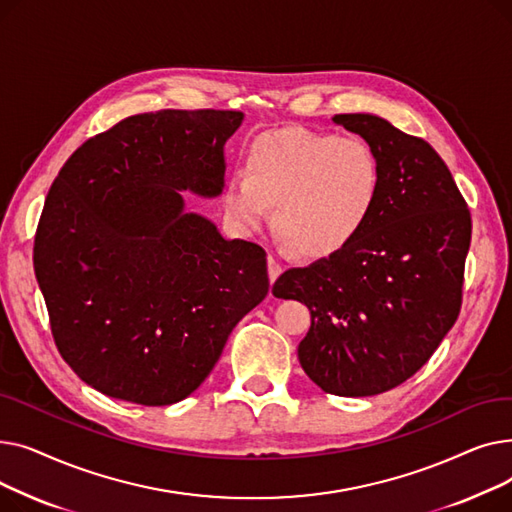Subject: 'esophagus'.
<instances>
[{"label": "esophagus", "mask_w": 512, "mask_h": 512, "mask_svg": "<svg viewBox=\"0 0 512 512\" xmlns=\"http://www.w3.org/2000/svg\"><path fill=\"white\" fill-rule=\"evenodd\" d=\"M267 274H270V282L274 284L278 280V276L282 274V265L278 263L276 257H267Z\"/></svg>", "instance_id": "esophagus-1"}]
</instances>
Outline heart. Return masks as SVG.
I'll list each match as a JSON object with an SVG mask.
<instances>
[{"label":"heart","instance_id":"obj_1","mask_svg":"<svg viewBox=\"0 0 512 512\" xmlns=\"http://www.w3.org/2000/svg\"><path fill=\"white\" fill-rule=\"evenodd\" d=\"M382 195V166L361 137L305 128L265 132L247 153V174L224 188L230 218L249 232L270 224L305 257H330L363 232Z\"/></svg>","mask_w":512,"mask_h":512}]
</instances>
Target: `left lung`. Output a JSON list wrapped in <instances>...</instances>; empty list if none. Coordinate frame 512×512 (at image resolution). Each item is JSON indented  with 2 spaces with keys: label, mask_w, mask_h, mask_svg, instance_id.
<instances>
[{
  "label": "left lung",
  "mask_w": 512,
  "mask_h": 512,
  "mask_svg": "<svg viewBox=\"0 0 512 512\" xmlns=\"http://www.w3.org/2000/svg\"><path fill=\"white\" fill-rule=\"evenodd\" d=\"M334 122L378 155V207L351 245L292 267L272 292L311 311L299 344L309 378L328 394L375 396L415 375L459 317L471 213L423 139L371 114H338Z\"/></svg>",
  "instance_id": "left-lung-1"
}]
</instances>
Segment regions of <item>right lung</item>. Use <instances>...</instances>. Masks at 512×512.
I'll list each match as a JSON object with an SVG mask.
<instances>
[{"instance_id":"add662e5","label":"right lung","mask_w":512,"mask_h":512,"mask_svg":"<svg viewBox=\"0 0 512 512\" xmlns=\"http://www.w3.org/2000/svg\"><path fill=\"white\" fill-rule=\"evenodd\" d=\"M234 110L130 116L80 145L53 180L33 263L62 359L145 407L195 392L267 290L265 251L226 240L180 191L218 197Z\"/></svg>"}]
</instances>
